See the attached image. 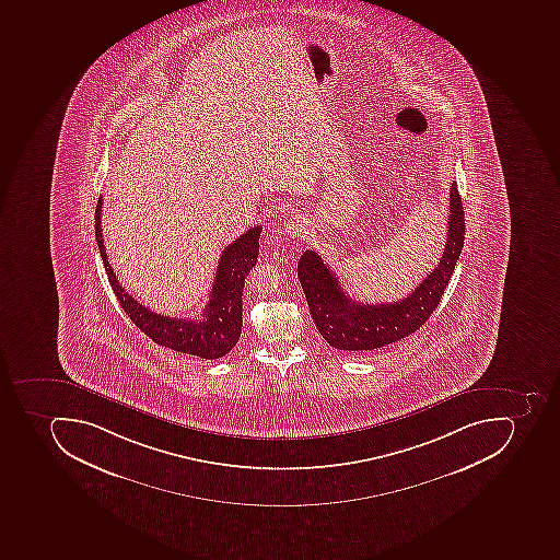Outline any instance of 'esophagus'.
<instances>
[{
    "instance_id": "1",
    "label": "esophagus",
    "mask_w": 560,
    "mask_h": 560,
    "mask_svg": "<svg viewBox=\"0 0 560 560\" xmlns=\"http://www.w3.org/2000/svg\"><path fill=\"white\" fill-rule=\"evenodd\" d=\"M287 232L290 237H304L307 234V220L302 214L290 218L287 222Z\"/></svg>"
}]
</instances>
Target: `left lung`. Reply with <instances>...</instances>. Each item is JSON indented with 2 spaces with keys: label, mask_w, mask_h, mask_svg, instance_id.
<instances>
[{
  "label": "left lung",
  "mask_w": 560,
  "mask_h": 560,
  "mask_svg": "<svg viewBox=\"0 0 560 560\" xmlns=\"http://www.w3.org/2000/svg\"><path fill=\"white\" fill-rule=\"evenodd\" d=\"M464 211L457 183L448 200L447 243L439 267L410 295L390 304H361L349 299L337 276L313 249L299 261V279L308 311L326 342L337 351L364 352L398 342L419 330L447 290L464 244Z\"/></svg>",
  "instance_id": "left-lung-1"
}]
</instances>
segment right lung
Masks as SVG:
<instances>
[{
	"mask_svg": "<svg viewBox=\"0 0 560 560\" xmlns=\"http://www.w3.org/2000/svg\"><path fill=\"white\" fill-rule=\"evenodd\" d=\"M101 208H103V197H100L96 206L97 246H100L101 258L105 264L113 293L130 317V322L152 338L153 342L170 347L173 351L183 352V354L197 355L202 360H218L232 351V347L238 342L241 328H243L244 281L258 260V247H260L258 238H260L261 226H253L223 249L218 261L213 290L209 295L211 299L206 305L202 317L185 319V317L152 313L121 288L106 256L105 238L101 230Z\"/></svg>",
	"mask_w": 560,
	"mask_h": 560,
	"instance_id": "add662e5",
	"label": "right lung"
}]
</instances>
